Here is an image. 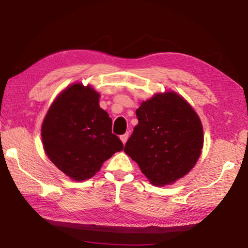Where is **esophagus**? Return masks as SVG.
I'll list each match as a JSON object with an SVG mask.
<instances>
[{"label": "esophagus", "mask_w": 248, "mask_h": 248, "mask_svg": "<svg viewBox=\"0 0 248 248\" xmlns=\"http://www.w3.org/2000/svg\"><path fill=\"white\" fill-rule=\"evenodd\" d=\"M128 138H129V132H125L124 134H123V136H120V139H121V141H123L124 144H125V142H127Z\"/></svg>", "instance_id": "34e87169"}]
</instances>
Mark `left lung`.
Returning a JSON list of instances; mask_svg holds the SVG:
<instances>
[{
    "label": "left lung",
    "mask_w": 248,
    "mask_h": 248,
    "mask_svg": "<svg viewBox=\"0 0 248 248\" xmlns=\"http://www.w3.org/2000/svg\"><path fill=\"white\" fill-rule=\"evenodd\" d=\"M139 124L124 152L153 185L173 184L198 161L203 130L198 115L174 92L156 94L136 110Z\"/></svg>",
    "instance_id": "left-lung-1"
}]
</instances>
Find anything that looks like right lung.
<instances>
[{
  "label": "right lung",
  "mask_w": 248,
  "mask_h": 248,
  "mask_svg": "<svg viewBox=\"0 0 248 248\" xmlns=\"http://www.w3.org/2000/svg\"><path fill=\"white\" fill-rule=\"evenodd\" d=\"M98 102L99 94L91 86L73 84L54 100L41 127L50 161L78 182L93 177L106 159L124 149Z\"/></svg>",
  "instance_id": "right-lung-1"
}]
</instances>
